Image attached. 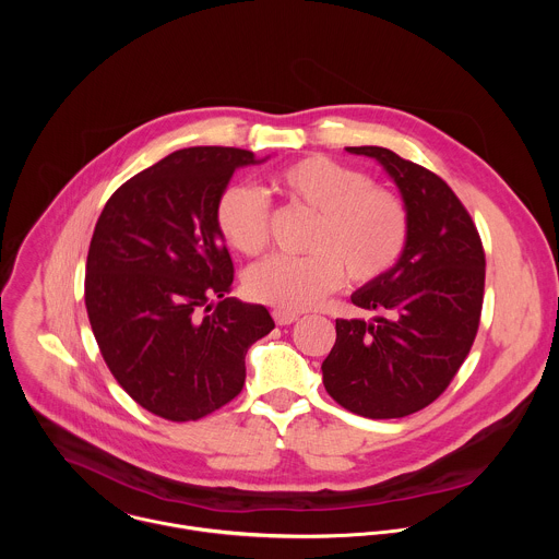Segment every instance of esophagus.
<instances>
[{"label": "esophagus", "mask_w": 559, "mask_h": 559, "mask_svg": "<svg viewBox=\"0 0 559 559\" xmlns=\"http://www.w3.org/2000/svg\"><path fill=\"white\" fill-rule=\"evenodd\" d=\"M276 325H292L298 321V313L296 311H287V309H274L272 311Z\"/></svg>", "instance_id": "34e87169"}]
</instances>
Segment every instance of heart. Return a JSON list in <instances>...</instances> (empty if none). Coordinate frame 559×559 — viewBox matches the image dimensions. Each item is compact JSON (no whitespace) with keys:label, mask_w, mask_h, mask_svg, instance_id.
Returning <instances> with one entry per match:
<instances>
[{"label":"heart","mask_w":559,"mask_h":559,"mask_svg":"<svg viewBox=\"0 0 559 559\" xmlns=\"http://www.w3.org/2000/svg\"><path fill=\"white\" fill-rule=\"evenodd\" d=\"M272 190L313 212L307 257H272L248 272V294L265 305L300 311L334 292L345 272L371 283L401 259L409 218L391 190L330 156H305L278 168ZM216 227L225 243L259 257L270 241V205L248 186H229L216 201Z\"/></svg>","instance_id":"b5f03b06"}]
</instances>
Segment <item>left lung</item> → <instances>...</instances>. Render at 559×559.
<instances>
[{"mask_svg":"<svg viewBox=\"0 0 559 559\" xmlns=\"http://www.w3.org/2000/svg\"><path fill=\"white\" fill-rule=\"evenodd\" d=\"M384 168L401 190L409 234L395 265L352 294L371 321L338 318L323 384L352 414L386 420L431 405L464 362L480 325L485 250L453 190L427 168L378 145L347 147Z\"/></svg>","mask_w":559,"mask_h":559,"instance_id":"1","label":"left lung"}]
</instances>
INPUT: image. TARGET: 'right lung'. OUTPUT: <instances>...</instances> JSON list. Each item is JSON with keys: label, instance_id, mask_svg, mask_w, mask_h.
<instances>
[{"label": "right lung", "instance_id": "obj_1", "mask_svg": "<svg viewBox=\"0 0 559 559\" xmlns=\"http://www.w3.org/2000/svg\"><path fill=\"white\" fill-rule=\"evenodd\" d=\"M241 147L199 145L128 179L106 203L86 263V309L102 356L134 403L199 420L241 393L246 354L274 330L263 305L227 298L234 265L216 201Z\"/></svg>", "mask_w": 559, "mask_h": 559}]
</instances>
